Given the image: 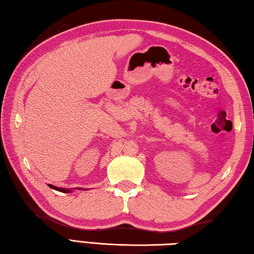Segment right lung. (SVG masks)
Masks as SVG:
<instances>
[{"label":"right lung","instance_id":"obj_1","mask_svg":"<svg viewBox=\"0 0 254 254\" xmlns=\"http://www.w3.org/2000/svg\"><path fill=\"white\" fill-rule=\"evenodd\" d=\"M49 187H51L52 189L57 190V191H61V192H65V193H69V192H73V190H84L82 188H74V189H65V188H59V187H55L53 185H49ZM87 190V189H85Z\"/></svg>","mask_w":254,"mask_h":254}]
</instances>
